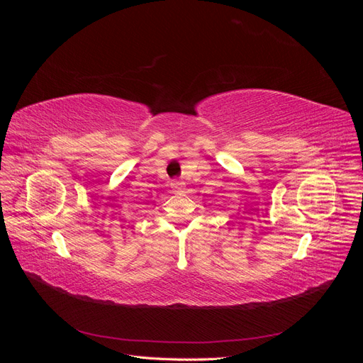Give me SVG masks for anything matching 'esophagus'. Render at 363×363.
<instances>
[{"label":"esophagus","instance_id":"esophagus-1","mask_svg":"<svg viewBox=\"0 0 363 363\" xmlns=\"http://www.w3.org/2000/svg\"><path fill=\"white\" fill-rule=\"evenodd\" d=\"M183 182L182 180H172L171 182V186H172V189H175V191H180L182 188H183Z\"/></svg>","mask_w":363,"mask_h":363}]
</instances>
